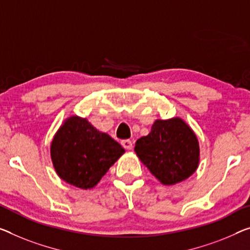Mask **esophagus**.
<instances>
[{"label":"esophagus","instance_id":"1","mask_svg":"<svg viewBox=\"0 0 250 250\" xmlns=\"http://www.w3.org/2000/svg\"><path fill=\"white\" fill-rule=\"evenodd\" d=\"M122 145H123V147L126 148V149H132L133 148V143H132V141H129V140L122 141Z\"/></svg>","mask_w":250,"mask_h":250}]
</instances>
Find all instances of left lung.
Returning a JSON list of instances; mask_svg holds the SVG:
<instances>
[{"instance_id":"left-lung-1","label":"left lung","mask_w":250,"mask_h":250,"mask_svg":"<svg viewBox=\"0 0 250 250\" xmlns=\"http://www.w3.org/2000/svg\"><path fill=\"white\" fill-rule=\"evenodd\" d=\"M134 151L164 186H174L189 179L200 162L198 137L180 117L156 120L148 135L136 141Z\"/></svg>"}]
</instances>
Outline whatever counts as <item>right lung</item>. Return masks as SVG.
<instances>
[{
    "label": "right lung",
    "instance_id": "obj_1",
    "mask_svg": "<svg viewBox=\"0 0 250 250\" xmlns=\"http://www.w3.org/2000/svg\"><path fill=\"white\" fill-rule=\"evenodd\" d=\"M125 149L108 134L77 115L62 122L50 144L53 168L61 180L79 189H93Z\"/></svg>",
    "mask_w": 250,
    "mask_h": 250
}]
</instances>
